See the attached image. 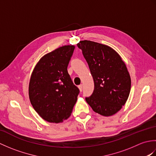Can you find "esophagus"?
I'll use <instances>...</instances> for the list:
<instances>
[{"instance_id": "1", "label": "esophagus", "mask_w": 156, "mask_h": 156, "mask_svg": "<svg viewBox=\"0 0 156 156\" xmlns=\"http://www.w3.org/2000/svg\"><path fill=\"white\" fill-rule=\"evenodd\" d=\"M82 88H83V85H82V84H80V85L78 86V88H79V90H80V92L82 91Z\"/></svg>"}]
</instances>
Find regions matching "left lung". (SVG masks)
Segmentation results:
<instances>
[{"instance_id":"1","label":"left lung","mask_w":156,"mask_h":156,"mask_svg":"<svg viewBox=\"0 0 156 156\" xmlns=\"http://www.w3.org/2000/svg\"><path fill=\"white\" fill-rule=\"evenodd\" d=\"M77 46L82 49L94 83L93 93L86 101L101 115H115L125 104L131 90V77L125 63L108 45L84 40Z\"/></svg>"}]
</instances>
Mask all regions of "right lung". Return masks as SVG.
<instances>
[{"instance_id": "obj_1", "label": "right lung", "mask_w": 156, "mask_h": 156, "mask_svg": "<svg viewBox=\"0 0 156 156\" xmlns=\"http://www.w3.org/2000/svg\"><path fill=\"white\" fill-rule=\"evenodd\" d=\"M74 45H64L39 59L29 84L30 102L45 121L58 123L69 117L79 89L73 84L67 68Z\"/></svg>"}]
</instances>
